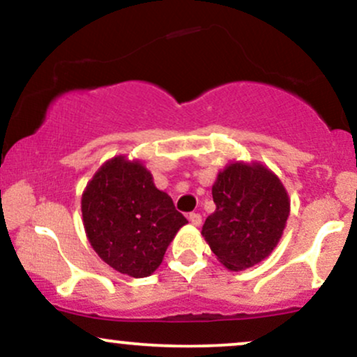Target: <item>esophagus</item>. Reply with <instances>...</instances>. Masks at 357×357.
Masks as SVG:
<instances>
[{
    "label": "esophagus",
    "instance_id": "34e87169",
    "mask_svg": "<svg viewBox=\"0 0 357 357\" xmlns=\"http://www.w3.org/2000/svg\"><path fill=\"white\" fill-rule=\"evenodd\" d=\"M188 220H190L191 225H195V227H199V225H202V215H199V213H190Z\"/></svg>",
    "mask_w": 357,
    "mask_h": 357
}]
</instances>
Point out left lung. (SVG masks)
<instances>
[{
	"mask_svg": "<svg viewBox=\"0 0 357 357\" xmlns=\"http://www.w3.org/2000/svg\"><path fill=\"white\" fill-rule=\"evenodd\" d=\"M215 213L202 235L221 265L247 270L267 258L284 235L290 198L280 178L260 161H230L211 188Z\"/></svg>",
	"mask_w": 357,
	"mask_h": 357,
	"instance_id": "1",
	"label": "left lung"
}]
</instances>
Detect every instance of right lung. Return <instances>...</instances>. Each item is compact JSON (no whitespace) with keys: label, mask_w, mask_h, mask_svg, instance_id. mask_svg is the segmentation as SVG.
<instances>
[{"label":"right lung","mask_w":357,"mask_h":357,"mask_svg":"<svg viewBox=\"0 0 357 357\" xmlns=\"http://www.w3.org/2000/svg\"><path fill=\"white\" fill-rule=\"evenodd\" d=\"M89 243L109 267L132 278L149 277L179 228L188 223L167 192L158 190L141 159H107L82 192Z\"/></svg>","instance_id":"add662e5"}]
</instances>
